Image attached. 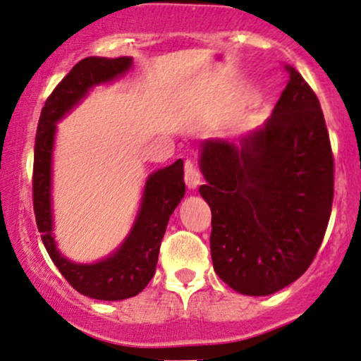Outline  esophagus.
Instances as JSON below:
<instances>
[{"label": "esophagus", "instance_id": "obj_1", "mask_svg": "<svg viewBox=\"0 0 361 361\" xmlns=\"http://www.w3.org/2000/svg\"><path fill=\"white\" fill-rule=\"evenodd\" d=\"M185 183L190 190H195L200 183H202V175H200L198 168L195 166L193 163L185 164Z\"/></svg>", "mask_w": 361, "mask_h": 361}]
</instances>
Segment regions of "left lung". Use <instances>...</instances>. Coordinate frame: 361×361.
<instances>
[{"label":"left lung","instance_id":"left-lung-1","mask_svg":"<svg viewBox=\"0 0 361 361\" xmlns=\"http://www.w3.org/2000/svg\"><path fill=\"white\" fill-rule=\"evenodd\" d=\"M284 68L288 85L262 128L240 145L202 142L214 269L247 296L277 293L305 274L331 215L334 161L323 111L301 73Z\"/></svg>","mask_w":361,"mask_h":361}]
</instances>
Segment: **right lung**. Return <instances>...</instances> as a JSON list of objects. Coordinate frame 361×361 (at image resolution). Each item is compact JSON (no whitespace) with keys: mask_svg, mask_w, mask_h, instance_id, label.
Listing matches in <instances>:
<instances>
[{"mask_svg":"<svg viewBox=\"0 0 361 361\" xmlns=\"http://www.w3.org/2000/svg\"><path fill=\"white\" fill-rule=\"evenodd\" d=\"M133 59L87 56L55 87L43 106L35 137L33 210L43 245L50 259L73 289L101 301H119L136 296L154 276L159 247L169 216L185 195L183 161L159 169L147 178L141 210L124 244L111 257L95 264L71 262L56 250L51 235V149L55 123L85 97L90 87L109 82L131 67Z\"/></svg>","mask_w":361,"mask_h":361,"instance_id":"add662e5","label":"right lung"}]
</instances>
